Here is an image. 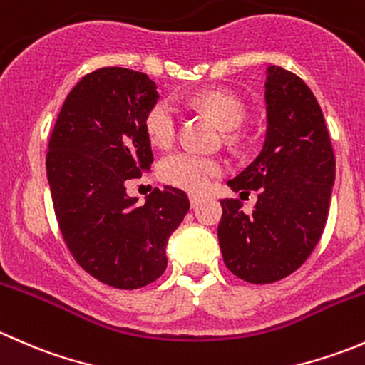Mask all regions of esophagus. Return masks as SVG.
Here are the masks:
<instances>
[{
    "instance_id": "1",
    "label": "esophagus",
    "mask_w": 365,
    "mask_h": 365,
    "mask_svg": "<svg viewBox=\"0 0 365 365\" xmlns=\"http://www.w3.org/2000/svg\"><path fill=\"white\" fill-rule=\"evenodd\" d=\"M189 200H190V205L197 206L201 201H203V196H200V194H189Z\"/></svg>"
}]
</instances>
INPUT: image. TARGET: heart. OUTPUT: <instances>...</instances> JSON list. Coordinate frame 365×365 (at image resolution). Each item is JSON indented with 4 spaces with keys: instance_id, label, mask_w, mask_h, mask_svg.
<instances>
[{
    "instance_id": "heart-1",
    "label": "heart",
    "mask_w": 365,
    "mask_h": 365,
    "mask_svg": "<svg viewBox=\"0 0 365 365\" xmlns=\"http://www.w3.org/2000/svg\"><path fill=\"white\" fill-rule=\"evenodd\" d=\"M194 106L203 109L222 130H235L245 118L244 104L233 93L224 90H208L194 98ZM178 113L173 102L160 101L146 114V132L157 146L171 145L176 134ZM222 173V164L212 157L192 152H173L159 164V176L168 185L178 189L203 190L213 176Z\"/></svg>"
}]
</instances>
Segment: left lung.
<instances>
[{
	"instance_id": "obj_1",
	"label": "left lung",
	"mask_w": 365,
	"mask_h": 365,
	"mask_svg": "<svg viewBox=\"0 0 365 365\" xmlns=\"http://www.w3.org/2000/svg\"><path fill=\"white\" fill-rule=\"evenodd\" d=\"M267 134L263 148L240 175L233 192L257 190L252 213L242 201L220 200L217 227L231 274L252 284L281 281L302 267L322 238L336 180L325 118L307 84L268 65L264 83Z\"/></svg>"
}]
</instances>
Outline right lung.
<instances>
[{
	"instance_id": "1",
	"label": "right lung",
	"mask_w": 365,
	"mask_h": 365,
	"mask_svg": "<svg viewBox=\"0 0 365 365\" xmlns=\"http://www.w3.org/2000/svg\"><path fill=\"white\" fill-rule=\"evenodd\" d=\"M159 97L146 73L98 68L72 88L49 139L47 180L61 235L88 274L118 289L164 274L165 245L190 208L169 185L143 205L127 194L128 180L152 168L145 121Z\"/></svg>"
}]
</instances>
